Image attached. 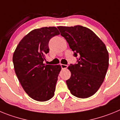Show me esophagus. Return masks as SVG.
<instances>
[{"label": "esophagus", "mask_w": 120, "mask_h": 120, "mask_svg": "<svg viewBox=\"0 0 120 120\" xmlns=\"http://www.w3.org/2000/svg\"><path fill=\"white\" fill-rule=\"evenodd\" d=\"M61 66L62 69H65V68H67L68 67V65H65V64H61Z\"/></svg>", "instance_id": "obj_1"}]
</instances>
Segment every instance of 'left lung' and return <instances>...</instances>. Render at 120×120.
I'll return each instance as SVG.
<instances>
[{
	"label": "left lung",
	"instance_id": "8db88e82",
	"mask_svg": "<svg viewBox=\"0 0 120 120\" xmlns=\"http://www.w3.org/2000/svg\"><path fill=\"white\" fill-rule=\"evenodd\" d=\"M74 56H79L76 64L68 69L71 77L66 80L72 95L86 98L93 96L104 81L109 67V53L103 42L91 29L83 26H59Z\"/></svg>",
	"mask_w": 120,
	"mask_h": 120
}]
</instances>
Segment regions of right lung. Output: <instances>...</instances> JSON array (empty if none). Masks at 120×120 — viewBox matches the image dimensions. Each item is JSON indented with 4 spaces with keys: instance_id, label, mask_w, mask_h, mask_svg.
<instances>
[{
    "instance_id": "obj_1",
    "label": "right lung",
    "mask_w": 120,
    "mask_h": 120,
    "mask_svg": "<svg viewBox=\"0 0 120 120\" xmlns=\"http://www.w3.org/2000/svg\"><path fill=\"white\" fill-rule=\"evenodd\" d=\"M60 34L55 27H44L32 30L23 37L12 57L15 74L23 90L30 98L47 101L54 96L60 65L43 63L49 52V42Z\"/></svg>"
}]
</instances>
